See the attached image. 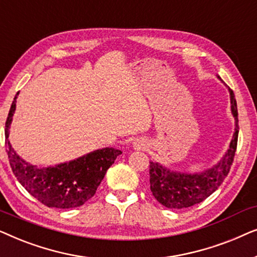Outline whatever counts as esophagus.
Wrapping results in <instances>:
<instances>
[{"instance_id": "obj_1", "label": "esophagus", "mask_w": 257, "mask_h": 257, "mask_svg": "<svg viewBox=\"0 0 257 257\" xmlns=\"http://www.w3.org/2000/svg\"><path fill=\"white\" fill-rule=\"evenodd\" d=\"M135 145H138V143H135ZM139 146V145H138Z\"/></svg>"}]
</instances>
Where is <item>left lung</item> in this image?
<instances>
[{
  "label": "left lung",
  "mask_w": 257,
  "mask_h": 257,
  "mask_svg": "<svg viewBox=\"0 0 257 257\" xmlns=\"http://www.w3.org/2000/svg\"><path fill=\"white\" fill-rule=\"evenodd\" d=\"M220 78V76H217ZM229 90L231 114L235 119L233 139L229 149L213 167L199 173H184L171 171L159 163L150 161V186L154 198L171 209H181L194 206L212 195L229 173L237 146L238 119L234 92Z\"/></svg>",
  "instance_id": "1"
}]
</instances>
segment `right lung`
<instances>
[{"instance_id": "add662e5", "label": "right lung", "mask_w": 257, "mask_h": 257, "mask_svg": "<svg viewBox=\"0 0 257 257\" xmlns=\"http://www.w3.org/2000/svg\"><path fill=\"white\" fill-rule=\"evenodd\" d=\"M14 98L6 121V146L13 173L27 192L48 207L75 208L92 198L106 171L121 151L105 147L55 166L38 167L22 159L9 142V128L16 110Z\"/></svg>"}]
</instances>
